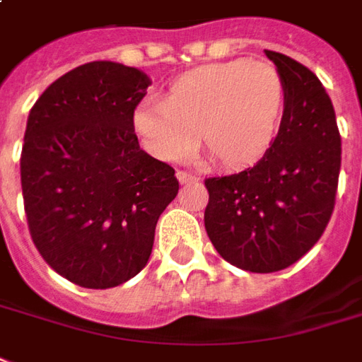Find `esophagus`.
<instances>
[{
  "instance_id": "obj_1",
  "label": "esophagus",
  "mask_w": 362,
  "mask_h": 362,
  "mask_svg": "<svg viewBox=\"0 0 362 362\" xmlns=\"http://www.w3.org/2000/svg\"><path fill=\"white\" fill-rule=\"evenodd\" d=\"M177 179L181 185H189V183H194L197 181V175H192L191 171H177Z\"/></svg>"
}]
</instances>
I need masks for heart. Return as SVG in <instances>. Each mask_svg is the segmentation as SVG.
<instances>
[{
	"mask_svg": "<svg viewBox=\"0 0 362 362\" xmlns=\"http://www.w3.org/2000/svg\"><path fill=\"white\" fill-rule=\"evenodd\" d=\"M284 81L267 62L235 59L191 70L164 100L148 99L133 129L152 156L181 162L198 146L223 165H244L267 151L281 124Z\"/></svg>",
	"mask_w": 362,
	"mask_h": 362,
	"instance_id": "b5f03b06",
	"label": "heart"
}]
</instances>
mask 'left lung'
I'll list each match as a JSON object with an SVG mask.
<instances>
[{
    "label": "left lung",
    "instance_id": "1",
    "mask_svg": "<svg viewBox=\"0 0 362 362\" xmlns=\"http://www.w3.org/2000/svg\"><path fill=\"white\" fill-rule=\"evenodd\" d=\"M284 81L279 135L252 168L204 179V225L225 262L252 273L290 267L330 221L341 165L332 100L319 78L290 57L267 51Z\"/></svg>",
    "mask_w": 362,
    "mask_h": 362
}]
</instances>
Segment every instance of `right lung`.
Here are the masks:
<instances>
[{
  "label": "right lung",
  "mask_w": 362,
  "mask_h": 362,
  "mask_svg": "<svg viewBox=\"0 0 362 362\" xmlns=\"http://www.w3.org/2000/svg\"><path fill=\"white\" fill-rule=\"evenodd\" d=\"M151 80L95 61L53 81L32 107L21 154L24 214L49 267L105 290L141 273L175 170L139 148L133 114Z\"/></svg>",
  "instance_id": "right-lung-1"
}]
</instances>
